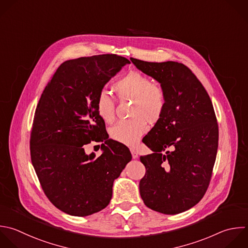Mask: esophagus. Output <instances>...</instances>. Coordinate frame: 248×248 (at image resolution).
<instances>
[{"label":"esophagus","mask_w":248,"mask_h":248,"mask_svg":"<svg viewBox=\"0 0 248 248\" xmlns=\"http://www.w3.org/2000/svg\"><path fill=\"white\" fill-rule=\"evenodd\" d=\"M130 150H131V153H132V157H133V159H137V158H138V152H137V150H136L135 148H131Z\"/></svg>","instance_id":"obj_1"}]
</instances>
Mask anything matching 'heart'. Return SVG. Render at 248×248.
<instances>
[{
  "instance_id": "obj_1",
  "label": "heart",
  "mask_w": 248,
  "mask_h": 248,
  "mask_svg": "<svg viewBox=\"0 0 248 248\" xmlns=\"http://www.w3.org/2000/svg\"><path fill=\"white\" fill-rule=\"evenodd\" d=\"M113 90L120 99H132L129 119L121 120L110 131L112 140L134 146L148 130L150 123L158 122L165 111L167 96L164 87L149 77L139 72L130 71L113 84ZM96 108L100 117L107 123L115 118V104L110 94L102 90L96 98Z\"/></svg>"
}]
</instances>
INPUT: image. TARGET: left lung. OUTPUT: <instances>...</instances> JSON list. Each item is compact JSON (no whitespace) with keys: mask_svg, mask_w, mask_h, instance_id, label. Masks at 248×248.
Instances as JSON below:
<instances>
[{"mask_svg":"<svg viewBox=\"0 0 248 248\" xmlns=\"http://www.w3.org/2000/svg\"><path fill=\"white\" fill-rule=\"evenodd\" d=\"M142 73L165 89L162 118L143 138L153 153L140 156L145 174L140 181L144 204L164 214H177L205 194L218 148V124L211 100L185 65L131 58Z\"/></svg>","mask_w":248,"mask_h":248,"instance_id":"obj_1","label":"left lung"}]
</instances>
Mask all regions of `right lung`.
Segmentation results:
<instances>
[{
	"label": "right lung",
	"instance_id": "1",
	"mask_svg": "<svg viewBox=\"0 0 248 248\" xmlns=\"http://www.w3.org/2000/svg\"><path fill=\"white\" fill-rule=\"evenodd\" d=\"M130 61L115 54L68 60L44 90L30 138L31 160L48 200L74 216L104 209L113 181L132 159L129 148L108 139L96 98L105 84ZM92 140L105 142L96 158L84 151Z\"/></svg>",
	"mask_w": 248,
	"mask_h": 248
}]
</instances>
